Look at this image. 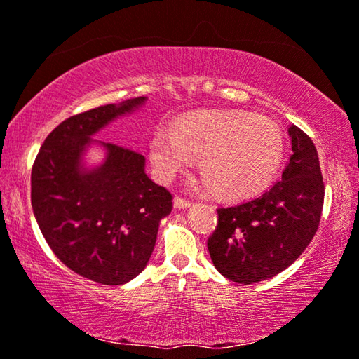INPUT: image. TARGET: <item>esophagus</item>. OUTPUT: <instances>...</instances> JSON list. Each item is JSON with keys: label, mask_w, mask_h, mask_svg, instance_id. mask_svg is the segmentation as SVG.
<instances>
[{"label": "esophagus", "mask_w": 359, "mask_h": 359, "mask_svg": "<svg viewBox=\"0 0 359 359\" xmlns=\"http://www.w3.org/2000/svg\"><path fill=\"white\" fill-rule=\"evenodd\" d=\"M174 206L177 209H187V208L191 206V201L185 200V198H182V196H175L174 198Z\"/></svg>", "instance_id": "1"}]
</instances>
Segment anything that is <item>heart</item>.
<instances>
[{"label":"heart","mask_w":359,"mask_h":359,"mask_svg":"<svg viewBox=\"0 0 359 359\" xmlns=\"http://www.w3.org/2000/svg\"><path fill=\"white\" fill-rule=\"evenodd\" d=\"M159 177L170 180L200 158L206 189L240 200L270 185L284 156L281 129L271 119L244 111L210 110L182 118L172 133L159 129L150 142Z\"/></svg>","instance_id":"b5f03b06"}]
</instances>
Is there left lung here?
Wrapping results in <instances>:
<instances>
[{
	"label": "left lung",
	"instance_id": "8db88e82",
	"mask_svg": "<svg viewBox=\"0 0 359 359\" xmlns=\"http://www.w3.org/2000/svg\"><path fill=\"white\" fill-rule=\"evenodd\" d=\"M289 135L292 155L281 180L257 198L217 209L208 249L215 269L235 283H259L286 270L320 225L324 182L315 144L294 124Z\"/></svg>",
	"mask_w": 359,
	"mask_h": 359
}]
</instances>
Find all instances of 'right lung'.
<instances>
[{
    "instance_id": "add662e5",
    "label": "right lung",
    "mask_w": 359,
    "mask_h": 359,
    "mask_svg": "<svg viewBox=\"0 0 359 359\" xmlns=\"http://www.w3.org/2000/svg\"><path fill=\"white\" fill-rule=\"evenodd\" d=\"M145 97L100 105L62 121L32 168V208L44 240L62 264L90 281L119 286L145 269L159 220L172 195L145 174V158L104 144L107 159L84 172L81 155L90 135Z\"/></svg>"
}]
</instances>
